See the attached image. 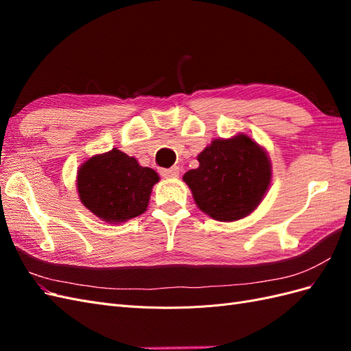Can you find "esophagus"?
I'll return each mask as SVG.
<instances>
[{
  "label": "esophagus",
  "mask_w": 351,
  "mask_h": 351,
  "mask_svg": "<svg viewBox=\"0 0 351 351\" xmlns=\"http://www.w3.org/2000/svg\"><path fill=\"white\" fill-rule=\"evenodd\" d=\"M161 174L165 178H174L178 177V168L177 167H171V168H162Z\"/></svg>",
  "instance_id": "1"
}]
</instances>
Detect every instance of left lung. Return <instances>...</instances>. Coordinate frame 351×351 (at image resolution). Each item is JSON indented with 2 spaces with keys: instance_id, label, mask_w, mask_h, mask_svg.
<instances>
[{
  "instance_id": "1",
  "label": "left lung",
  "mask_w": 351,
  "mask_h": 351,
  "mask_svg": "<svg viewBox=\"0 0 351 351\" xmlns=\"http://www.w3.org/2000/svg\"><path fill=\"white\" fill-rule=\"evenodd\" d=\"M197 161L199 167L183 180L199 209L218 221H237L252 214L271 183V159L247 134L212 141Z\"/></svg>"
}]
</instances>
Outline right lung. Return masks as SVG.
I'll list each match as a JSON object with an SVG mask.
<instances>
[{"label": "right lung", "mask_w": 351, "mask_h": 351, "mask_svg": "<svg viewBox=\"0 0 351 351\" xmlns=\"http://www.w3.org/2000/svg\"><path fill=\"white\" fill-rule=\"evenodd\" d=\"M158 182L156 171L117 147L89 158L77 171L80 202L110 224L143 214Z\"/></svg>", "instance_id": "right-lung-1"}]
</instances>
